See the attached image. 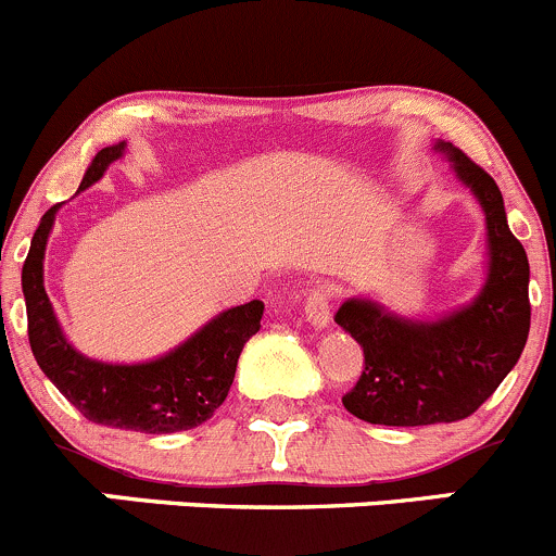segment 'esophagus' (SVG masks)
Wrapping results in <instances>:
<instances>
[{
  "label": "esophagus",
  "mask_w": 556,
  "mask_h": 556,
  "mask_svg": "<svg viewBox=\"0 0 556 556\" xmlns=\"http://www.w3.org/2000/svg\"><path fill=\"white\" fill-rule=\"evenodd\" d=\"M329 316H332V289L329 286H318L307 294L305 300V318L316 329H324L329 324Z\"/></svg>",
  "instance_id": "1"
}]
</instances>
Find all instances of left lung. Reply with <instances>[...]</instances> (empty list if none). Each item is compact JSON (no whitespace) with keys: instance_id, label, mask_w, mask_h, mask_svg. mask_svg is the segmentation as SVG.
Listing matches in <instances>:
<instances>
[{"instance_id":"1","label":"left lung","mask_w":556,"mask_h":556,"mask_svg":"<svg viewBox=\"0 0 556 556\" xmlns=\"http://www.w3.org/2000/svg\"><path fill=\"white\" fill-rule=\"evenodd\" d=\"M435 151L452 159L457 178L483 207L486 283L470 305L438 321L394 316L370 300L340 305L334 321L365 351V370L343 405L370 425L467 419L514 370L530 334V262L508 229L497 184L452 142L438 140Z\"/></svg>"}]
</instances>
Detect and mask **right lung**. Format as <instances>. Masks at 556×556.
Here are the masks:
<instances>
[{
    "label": "right lung",
    "instance_id": "right-lung-1",
    "mask_svg": "<svg viewBox=\"0 0 556 556\" xmlns=\"http://www.w3.org/2000/svg\"><path fill=\"white\" fill-rule=\"evenodd\" d=\"M124 148L126 142L102 148L86 169L80 191L97 184L104 169L121 159ZM56 211L59 205H53L42 216L21 273L29 345L40 370L93 425L167 435L211 419L213 410L227 400L240 351L251 334L260 332L265 302L251 300L218 313L200 332L159 359L140 365L89 359L67 343L42 283V260Z\"/></svg>",
    "mask_w": 556,
    "mask_h": 556
}]
</instances>
